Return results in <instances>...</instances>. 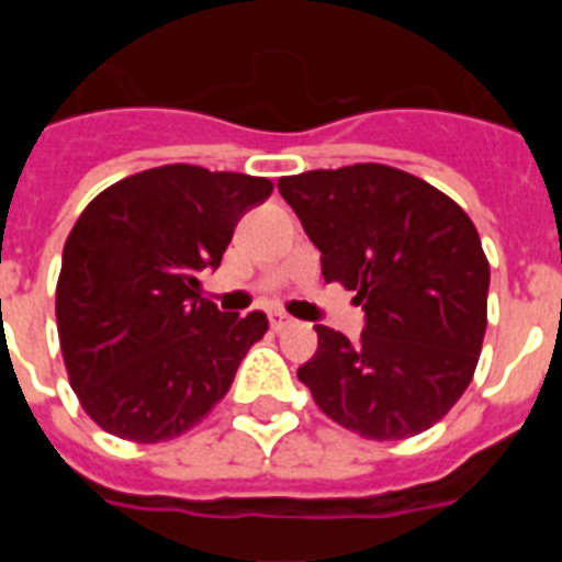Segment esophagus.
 Listing matches in <instances>:
<instances>
[{"label":"esophagus","instance_id":"1","mask_svg":"<svg viewBox=\"0 0 562 562\" xmlns=\"http://www.w3.org/2000/svg\"><path fill=\"white\" fill-rule=\"evenodd\" d=\"M270 326H272V329H276V331L290 329V326H292V317L284 315V312H270Z\"/></svg>","mask_w":562,"mask_h":562}]
</instances>
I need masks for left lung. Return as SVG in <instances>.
I'll list each match as a JSON object with an SVG mask.
<instances>
[{"label":"left lung","instance_id":"obj_1","mask_svg":"<svg viewBox=\"0 0 562 562\" xmlns=\"http://www.w3.org/2000/svg\"><path fill=\"white\" fill-rule=\"evenodd\" d=\"M278 191L321 250L326 281L355 290L366 312L357 340L315 326L317 351L297 380L366 439L428 430L473 380L486 331L490 265L470 216L376 162L281 177Z\"/></svg>","mask_w":562,"mask_h":562}]
</instances>
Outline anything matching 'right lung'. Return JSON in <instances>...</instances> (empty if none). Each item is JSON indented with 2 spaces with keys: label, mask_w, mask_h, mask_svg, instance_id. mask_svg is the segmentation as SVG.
Returning a JSON list of instances; mask_svg holds the SVG:
<instances>
[{
  "label": "right lung",
  "mask_w": 562,
  "mask_h": 562,
  "mask_svg": "<svg viewBox=\"0 0 562 562\" xmlns=\"http://www.w3.org/2000/svg\"><path fill=\"white\" fill-rule=\"evenodd\" d=\"M272 193L265 177L160 166L83 207L61 256L58 337L83 411L106 434L166 441L227 394L267 331L265 312H220L200 276L222 265L238 220Z\"/></svg>",
  "instance_id": "obj_1"
}]
</instances>
